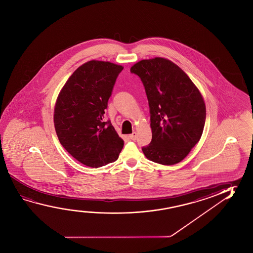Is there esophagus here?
<instances>
[{
    "label": "esophagus",
    "instance_id": "1",
    "mask_svg": "<svg viewBox=\"0 0 253 253\" xmlns=\"http://www.w3.org/2000/svg\"><path fill=\"white\" fill-rule=\"evenodd\" d=\"M137 132H134L132 133V134H130L129 136H128V137L131 139V140H136V138H137Z\"/></svg>",
    "mask_w": 253,
    "mask_h": 253
}]
</instances>
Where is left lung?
Returning <instances> with one entry per match:
<instances>
[{"mask_svg": "<svg viewBox=\"0 0 253 253\" xmlns=\"http://www.w3.org/2000/svg\"><path fill=\"white\" fill-rule=\"evenodd\" d=\"M145 86L151 114L152 141L142 148L162 165L182 162L199 142L206 122L203 96L188 75L170 60H141L130 68Z\"/></svg>", "mask_w": 253, "mask_h": 253, "instance_id": "obj_1", "label": "left lung"}]
</instances>
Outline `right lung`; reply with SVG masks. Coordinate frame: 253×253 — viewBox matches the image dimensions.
I'll return each mask as SVG.
<instances>
[{
    "instance_id": "right-lung-1",
    "label": "right lung",
    "mask_w": 253,
    "mask_h": 253,
    "mask_svg": "<svg viewBox=\"0 0 253 253\" xmlns=\"http://www.w3.org/2000/svg\"><path fill=\"white\" fill-rule=\"evenodd\" d=\"M124 70L113 62L91 60L67 80L54 105V124L60 143L85 166L100 168L116 162L124 147L105 109L116 78Z\"/></svg>"
}]
</instances>
